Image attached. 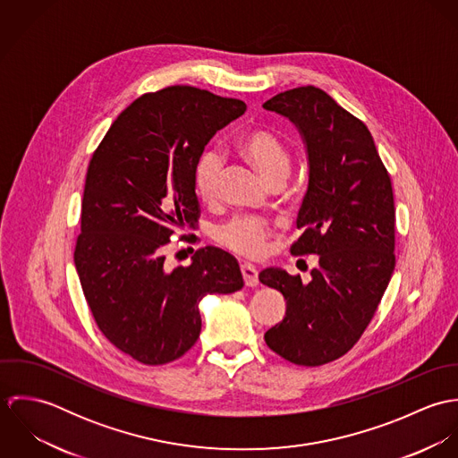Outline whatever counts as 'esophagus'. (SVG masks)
Segmentation results:
<instances>
[{
	"label": "esophagus",
	"instance_id": "esophagus-1",
	"mask_svg": "<svg viewBox=\"0 0 458 458\" xmlns=\"http://www.w3.org/2000/svg\"><path fill=\"white\" fill-rule=\"evenodd\" d=\"M242 275H243V280H245V284H247L249 287H254V285L259 284L258 269H256L252 264L243 262V264H242Z\"/></svg>",
	"mask_w": 458,
	"mask_h": 458
}]
</instances>
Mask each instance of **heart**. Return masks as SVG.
I'll return each mask as SVG.
<instances>
[{
  "instance_id": "1",
  "label": "heart",
  "mask_w": 458,
  "mask_h": 458,
  "mask_svg": "<svg viewBox=\"0 0 458 458\" xmlns=\"http://www.w3.org/2000/svg\"><path fill=\"white\" fill-rule=\"evenodd\" d=\"M238 151L261 173L267 183L280 176L287 178L291 158L284 140L275 131L267 129L245 131L238 140ZM220 176L222 157L213 149L204 151L194 169V189L200 200L211 202L216 199ZM269 236L271 227L256 216H234L216 229V240L224 247L249 258L261 254Z\"/></svg>"
}]
</instances>
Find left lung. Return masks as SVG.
Wrapping results in <instances>:
<instances>
[{
    "mask_svg": "<svg viewBox=\"0 0 458 458\" xmlns=\"http://www.w3.org/2000/svg\"><path fill=\"white\" fill-rule=\"evenodd\" d=\"M300 131L309 189L293 256H319L310 280L280 267L259 273L285 298L284 319L264 333L284 360L319 367L344 356L372 321L394 269V202L390 174L363 122L327 91L301 86L262 104Z\"/></svg>",
    "mask_w": 458,
    "mask_h": 458,
    "instance_id": "1",
    "label": "left lung"
}]
</instances>
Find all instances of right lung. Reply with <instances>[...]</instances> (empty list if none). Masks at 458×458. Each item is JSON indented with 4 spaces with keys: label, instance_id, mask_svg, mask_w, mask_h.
I'll return each mask as SVG.
<instances>
[{
    "label": "right lung",
    "instance_id": "obj_1",
    "mask_svg": "<svg viewBox=\"0 0 458 458\" xmlns=\"http://www.w3.org/2000/svg\"><path fill=\"white\" fill-rule=\"evenodd\" d=\"M245 111L242 100L192 86L146 93L89 160L75 269L97 327L139 363L183 356L200 333V300L243 287L238 261L222 249H199L174 269L164 252L178 229L196 227L204 146Z\"/></svg>",
    "mask_w": 458,
    "mask_h": 458
}]
</instances>
